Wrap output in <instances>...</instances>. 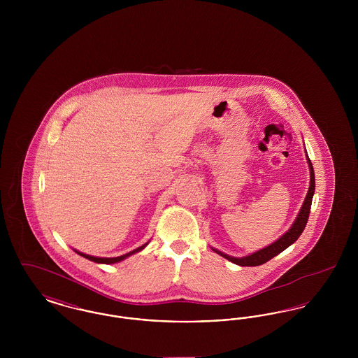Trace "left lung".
Instances as JSON below:
<instances>
[{"label": "left lung", "instance_id": "8db88e82", "mask_svg": "<svg viewBox=\"0 0 358 358\" xmlns=\"http://www.w3.org/2000/svg\"><path fill=\"white\" fill-rule=\"evenodd\" d=\"M307 162H308V168H310V187L307 192L305 203L302 205V209L296 217L295 222L292 224V227L289 228V232H286L280 238H278L271 245L257 251L252 255L245 256V257H232V256L225 255L217 250H213L215 252H217L219 255L225 257L227 260L241 266V267H255L260 266L268 260H271L273 256L280 254L282 251H285L287 247H289L296 238L301 236V234L303 232L305 227H306L307 220H308V215H310V209H311V201H313V194L315 190V177H314V169H313V164L307 157Z\"/></svg>", "mask_w": 358, "mask_h": 358}]
</instances>
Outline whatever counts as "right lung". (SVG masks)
<instances>
[{
	"label": "right lung",
	"mask_w": 358,
	"mask_h": 358,
	"mask_svg": "<svg viewBox=\"0 0 358 358\" xmlns=\"http://www.w3.org/2000/svg\"><path fill=\"white\" fill-rule=\"evenodd\" d=\"M146 247V244L145 245H142V247H139V248H136L134 251H131V252H129V254H126V255L118 256V257H95V256H90L85 255V254H82V252H78L79 255L83 256L85 259H88V260H92V262H95V263H104V264H111V263H118L120 260H123V259H126L127 256L133 255V254H136L138 251H141V250H143Z\"/></svg>",
	"instance_id": "obj_1"
}]
</instances>
